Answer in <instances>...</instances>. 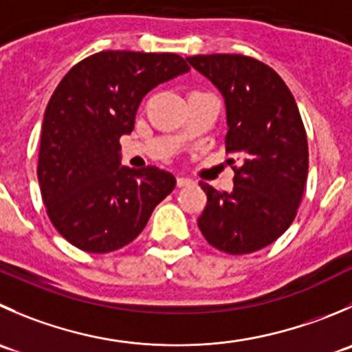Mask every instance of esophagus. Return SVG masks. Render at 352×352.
<instances>
[{"mask_svg":"<svg viewBox=\"0 0 352 352\" xmlns=\"http://www.w3.org/2000/svg\"><path fill=\"white\" fill-rule=\"evenodd\" d=\"M190 184H192V180L187 179V177H177V186H179V187L190 186Z\"/></svg>","mask_w":352,"mask_h":352,"instance_id":"34e87169","label":"esophagus"}]
</instances>
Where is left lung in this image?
<instances>
[{"mask_svg": "<svg viewBox=\"0 0 352 352\" xmlns=\"http://www.w3.org/2000/svg\"><path fill=\"white\" fill-rule=\"evenodd\" d=\"M187 61L220 91L225 148L241 162L230 192L201 182L208 203L197 227L228 254L258 251L291 227L305 192L308 141L298 104L280 75L254 58L197 54Z\"/></svg>", "mask_w": 352, "mask_h": 352, "instance_id": "obj_1", "label": "left lung"}]
</instances>
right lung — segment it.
<instances>
[{
  "label": "right lung",
  "instance_id": "right-lung-1",
  "mask_svg": "<svg viewBox=\"0 0 352 352\" xmlns=\"http://www.w3.org/2000/svg\"><path fill=\"white\" fill-rule=\"evenodd\" d=\"M189 70L173 53L101 51L61 78L44 111L37 179L51 223L72 245L124 248L172 192L170 172L122 165L120 138L149 91Z\"/></svg>",
  "mask_w": 352,
  "mask_h": 352
}]
</instances>
